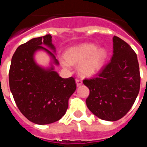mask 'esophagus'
<instances>
[{
	"label": "esophagus",
	"mask_w": 147,
	"mask_h": 147,
	"mask_svg": "<svg viewBox=\"0 0 147 147\" xmlns=\"http://www.w3.org/2000/svg\"><path fill=\"white\" fill-rule=\"evenodd\" d=\"M76 86H77V87L80 86V85L82 84V80H80V79H76Z\"/></svg>",
	"instance_id": "34e87169"
}]
</instances>
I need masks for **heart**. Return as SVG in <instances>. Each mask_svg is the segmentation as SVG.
Returning <instances> with one entry per match:
<instances>
[{
    "instance_id": "b5f03b06",
    "label": "heart",
    "mask_w": 147,
    "mask_h": 147,
    "mask_svg": "<svg viewBox=\"0 0 147 147\" xmlns=\"http://www.w3.org/2000/svg\"><path fill=\"white\" fill-rule=\"evenodd\" d=\"M107 53L103 49H97L92 43H82L70 48L65 53L66 60L62 65L70 68L71 64L80 63L79 71L85 76H92L98 72L103 65Z\"/></svg>"
}]
</instances>
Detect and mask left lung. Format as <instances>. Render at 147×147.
I'll list each match as a JSON object with an SVG mask.
<instances>
[{
    "label": "left lung",
    "instance_id": "obj_1",
    "mask_svg": "<svg viewBox=\"0 0 147 147\" xmlns=\"http://www.w3.org/2000/svg\"><path fill=\"white\" fill-rule=\"evenodd\" d=\"M113 54L96 77L83 80L90 90L87 107L102 120L115 121L124 117L134 104L141 76L137 55L124 40L114 36Z\"/></svg>",
    "mask_w": 147,
    "mask_h": 147
}]
</instances>
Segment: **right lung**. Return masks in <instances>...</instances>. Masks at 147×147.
Returning a JSON list of instances; mask_svg holds the SVG:
<instances>
[{
    "mask_svg": "<svg viewBox=\"0 0 147 147\" xmlns=\"http://www.w3.org/2000/svg\"><path fill=\"white\" fill-rule=\"evenodd\" d=\"M51 38L46 34L20 45L13 54L9 73L10 90L18 109L28 120L40 125L59 121L65 114L68 99L76 89L74 78L63 79L54 71L53 65H58L59 62L53 53L56 49ZM40 50L52 58L48 69L35 62L34 54Z\"/></svg>",
    "mask_w": 147,
    "mask_h": 147,
    "instance_id": "right-lung-1",
    "label": "right lung"
}]
</instances>
